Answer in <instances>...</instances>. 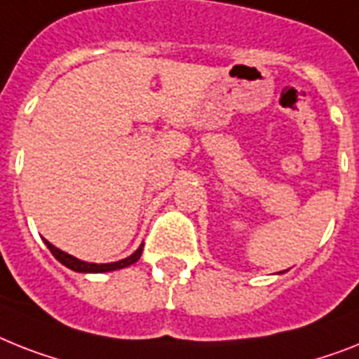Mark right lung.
Listing matches in <instances>:
<instances>
[{"mask_svg": "<svg viewBox=\"0 0 359 359\" xmlns=\"http://www.w3.org/2000/svg\"><path fill=\"white\" fill-rule=\"evenodd\" d=\"M43 242H46V245L49 248V251L53 253V257H55V259L58 260L60 264H64L66 268L73 269V271H79V273H108V271H115V269L128 268V266L135 264V262L139 260V257H141V253H143V244H141L137 250L133 251L130 257H126V259L117 260V262H108V264H95V262H84V260L76 259V257L66 253V251L58 250V248H55L51 242H47L46 238H43Z\"/></svg>", "mask_w": 359, "mask_h": 359, "instance_id": "obj_1", "label": "right lung"}]
</instances>
